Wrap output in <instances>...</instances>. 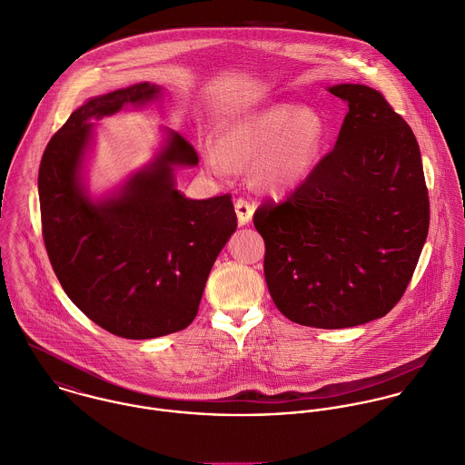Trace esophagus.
<instances>
[{"mask_svg":"<svg viewBox=\"0 0 465 465\" xmlns=\"http://www.w3.org/2000/svg\"><path fill=\"white\" fill-rule=\"evenodd\" d=\"M253 204L250 203V201H246V199H242V197H239L237 201H235V212H237V221H239V224L241 226H246V224H250L252 223V219H253Z\"/></svg>","mask_w":465,"mask_h":465,"instance_id":"34e87169","label":"esophagus"}]
</instances>
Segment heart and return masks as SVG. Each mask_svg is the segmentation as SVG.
<instances>
[{
  "label": "heart",
  "instance_id": "obj_1",
  "mask_svg": "<svg viewBox=\"0 0 465 465\" xmlns=\"http://www.w3.org/2000/svg\"><path fill=\"white\" fill-rule=\"evenodd\" d=\"M325 140L327 124L316 109L277 104L223 129L206 154V165L215 174L226 167H250L255 185L280 193L307 180Z\"/></svg>",
  "mask_w": 465,
  "mask_h": 465
}]
</instances>
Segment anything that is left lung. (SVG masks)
Returning <instances> with one entry per match:
<instances>
[{"label":"left lung","mask_w":465,"mask_h":465,"mask_svg":"<svg viewBox=\"0 0 465 465\" xmlns=\"http://www.w3.org/2000/svg\"><path fill=\"white\" fill-rule=\"evenodd\" d=\"M349 104L334 149L283 203L253 224L280 312L318 329L382 318L413 277L430 228V199L413 131L377 90L336 84Z\"/></svg>","instance_id":"obj_1"}]
</instances>
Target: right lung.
Instances as JSON below:
<instances>
[{
	"mask_svg": "<svg viewBox=\"0 0 465 465\" xmlns=\"http://www.w3.org/2000/svg\"><path fill=\"white\" fill-rule=\"evenodd\" d=\"M160 92L140 83L90 98L48 142L37 180L43 239L64 292L96 325L127 340L192 323L210 270L237 228L230 193L197 201L174 186V167L199 162L174 131L118 192L98 201L88 195L81 169L92 122Z\"/></svg>",
	"mask_w": 465,
	"mask_h": 465,
	"instance_id": "obj_1",
	"label": "right lung"
}]
</instances>
